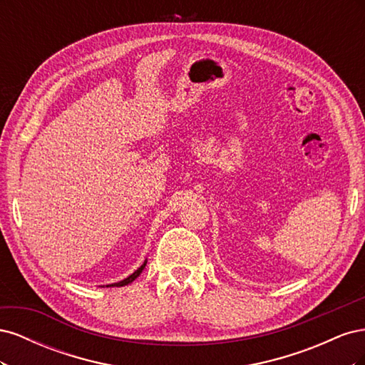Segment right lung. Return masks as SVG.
Wrapping results in <instances>:
<instances>
[{
	"instance_id": "obj_1",
	"label": "right lung",
	"mask_w": 365,
	"mask_h": 365,
	"mask_svg": "<svg viewBox=\"0 0 365 365\" xmlns=\"http://www.w3.org/2000/svg\"><path fill=\"white\" fill-rule=\"evenodd\" d=\"M146 263H148V259L145 260V262H143V264H141V267L137 269V271H134V272H132L130 275H129V277H126L125 280H121V282H117V283H113V284H106V288H111V286H117V288H120V286H126V284H129V283H132V282H134L137 277H138V275L143 272V269H145L146 268Z\"/></svg>"
}]
</instances>
